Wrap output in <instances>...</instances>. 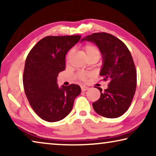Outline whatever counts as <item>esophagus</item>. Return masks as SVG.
Returning a JSON list of instances; mask_svg holds the SVG:
<instances>
[{"label": "esophagus", "mask_w": 156, "mask_h": 156, "mask_svg": "<svg viewBox=\"0 0 156 156\" xmlns=\"http://www.w3.org/2000/svg\"><path fill=\"white\" fill-rule=\"evenodd\" d=\"M88 87H86V86H85V85H82L81 86V90H82V91H87V90H88Z\"/></svg>", "instance_id": "obj_1"}]
</instances>
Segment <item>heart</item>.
Returning <instances> with one entry per match:
<instances>
[{
  "instance_id": "obj_1",
  "label": "heart",
  "mask_w": 156,
  "mask_h": 156,
  "mask_svg": "<svg viewBox=\"0 0 156 156\" xmlns=\"http://www.w3.org/2000/svg\"><path fill=\"white\" fill-rule=\"evenodd\" d=\"M83 50L85 51V53L87 55L88 59H90L91 58H94V57H97V58H99L101 52L99 48H98L97 46L94 45V44H85V46H83ZM73 55V50L69 51L68 52L67 55H66V61L69 62L71 56ZM91 76V73H85V72H79L77 74V77L80 79V80L83 81H86L88 79L89 77Z\"/></svg>"
}]
</instances>
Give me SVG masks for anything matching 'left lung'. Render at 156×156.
<instances>
[{"label": "left lung", "mask_w": 156, "mask_h": 156, "mask_svg": "<svg viewBox=\"0 0 156 156\" xmlns=\"http://www.w3.org/2000/svg\"><path fill=\"white\" fill-rule=\"evenodd\" d=\"M98 46L103 57L100 75L110 80L108 87L101 91L99 99L92 103L95 112L104 117L117 118L131 104L137 87V71L131 54L126 44L112 34L96 33L81 41Z\"/></svg>", "instance_id": "left-lung-1"}]
</instances>
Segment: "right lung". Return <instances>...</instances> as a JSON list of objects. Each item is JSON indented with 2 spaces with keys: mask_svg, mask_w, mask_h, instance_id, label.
Returning <instances> with one entry per match:
<instances>
[{
  "mask_svg": "<svg viewBox=\"0 0 156 156\" xmlns=\"http://www.w3.org/2000/svg\"><path fill=\"white\" fill-rule=\"evenodd\" d=\"M80 37L47 36L27 56L23 76L25 94L34 112L46 122H55L66 117L81 92L78 85L60 88L57 83L59 73L65 69L66 53Z\"/></svg>",
  "mask_w": 156,
  "mask_h": 156,
  "instance_id": "right-lung-1",
  "label": "right lung"
}]
</instances>
